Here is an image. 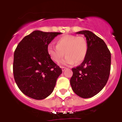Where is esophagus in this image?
Returning a JSON list of instances; mask_svg holds the SVG:
<instances>
[{
    "label": "esophagus",
    "instance_id": "esophagus-1",
    "mask_svg": "<svg viewBox=\"0 0 122 122\" xmlns=\"http://www.w3.org/2000/svg\"><path fill=\"white\" fill-rule=\"evenodd\" d=\"M61 68H62V70L63 71H64L65 70V69H66V68L65 67V66H62V67H61Z\"/></svg>",
    "mask_w": 122,
    "mask_h": 122
}]
</instances>
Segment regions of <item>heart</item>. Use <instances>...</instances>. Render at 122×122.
I'll return each instance as SVG.
<instances>
[{
  "instance_id": "b5f03b06",
  "label": "heart",
  "mask_w": 122,
  "mask_h": 122,
  "mask_svg": "<svg viewBox=\"0 0 122 122\" xmlns=\"http://www.w3.org/2000/svg\"><path fill=\"white\" fill-rule=\"evenodd\" d=\"M56 46L48 45L47 51L51 59L55 62H59L66 56L60 63L63 65L80 64L87 57L89 45L84 36L65 35L56 40Z\"/></svg>"
}]
</instances>
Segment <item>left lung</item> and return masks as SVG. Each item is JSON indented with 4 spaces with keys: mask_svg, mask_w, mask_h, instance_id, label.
Instances as JSON below:
<instances>
[{
    "mask_svg": "<svg viewBox=\"0 0 122 122\" xmlns=\"http://www.w3.org/2000/svg\"><path fill=\"white\" fill-rule=\"evenodd\" d=\"M86 36L89 50L86 59L73 68L70 84L73 92L83 98H91L106 86L111 70V56L104 41L89 30L77 32Z\"/></svg>",
    "mask_w": 122,
    "mask_h": 122,
    "instance_id": "1",
    "label": "left lung"
}]
</instances>
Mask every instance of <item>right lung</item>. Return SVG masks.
<instances>
[{
	"mask_svg": "<svg viewBox=\"0 0 122 122\" xmlns=\"http://www.w3.org/2000/svg\"><path fill=\"white\" fill-rule=\"evenodd\" d=\"M61 32L35 30L25 36L14 52V78L24 95L43 100L53 92L62 69L52 60L47 51L51 41Z\"/></svg>",
	"mask_w": 122,
	"mask_h": 122,
	"instance_id": "1",
	"label": "right lung"
}]
</instances>
